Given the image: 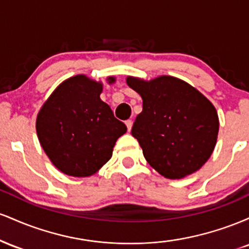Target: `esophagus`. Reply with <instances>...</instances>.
Instances as JSON below:
<instances>
[{
	"instance_id": "34e87169",
	"label": "esophagus",
	"mask_w": 249,
	"mask_h": 249,
	"mask_svg": "<svg viewBox=\"0 0 249 249\" xmlns=\"http://www.w3.org/2000/svg\"><path fill=\"white\" fill-rule=\"evenodd\" d=\"M125 124H126L127 130H128V131H131V128H132V124H133V122L131 121V119H127V121L125 122Z\"/></svg>"
}]
</instances>
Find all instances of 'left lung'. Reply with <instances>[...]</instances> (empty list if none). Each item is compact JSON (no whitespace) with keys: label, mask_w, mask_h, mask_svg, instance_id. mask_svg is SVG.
I'll list each match as a JSON object with an SVG mask.
<instances>
[{"label":"left lung","mask_w":249,"mask_h":249,"mask_svg":"<svg viewBox=\"0 0 249 249\" xmlns=\"http://www.w3.org/2000/svg\"><path fill=\"white\" fill-rule=\"evenodd\" d=\"M126 83L142 99V111L131 133L148 164L168 179H181L198 171L218 138L219 118L212 103L172 76L148 82L127 77Z\"/></svg>","instance_id":"8db88e82"}]
</instances>
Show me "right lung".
<instances>
[{"label":"right lung","mask_w":249,"mask_h":249,"mask_svg":"<svg viewBox=\"0 0 249 249\" xmlns=\"http://www.w3.org/2000/svg\"><path fill=\"white\" fill-rule=\"evenodd\" d=\"M115 77L107 82L115 83ZM103 84L85 75L70 77L55 89L36 119L41 146L61 172L92 176L112 157L126 126L101 99Z\"/></svg>","instance_id":"add662e5"}]
</instances>
